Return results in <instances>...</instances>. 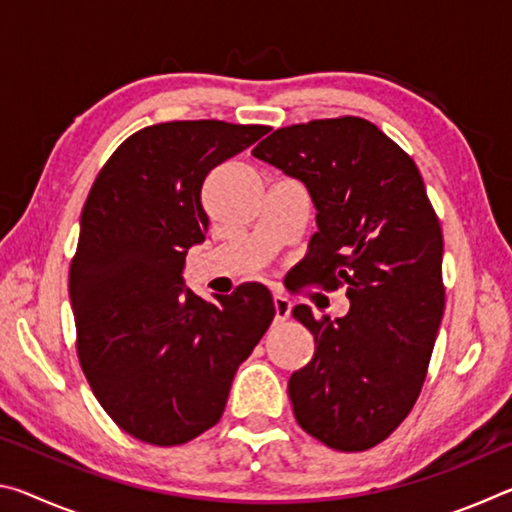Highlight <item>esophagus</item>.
I'll use <instances>...</instances> for the list:
<instances>
[{
    "instance_id": "esophagus-1",
    "label": "esophagus",
    "mask_w": 512,
    "mask_h": 512,
    "mask_svg": "<svg viewBox=\"0 0 512 512\" xmlns=\"http://www.w3.org/2000/svg\"><path fill=\"white\" fill-rule=\"evenodd\" d=\"M273 307H275V323H284L291 314V300L287 296H280L275 293L273 296Z\"/></svg>"
}]
</instances>
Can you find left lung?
<instances>
[{"label": "left lung", "instance_id": "obj_1", "mask_svg": "<svg viewBox=\"0 0 512 512\" xmlns=\"http://www.w3.org/2000/svg\"><path fill=\"white\" fill-rule=\"evenodd\" d=\"M253 155L307 187V282L350 300L334 320L293 307L316 341L289 379L293 413L327 447L363 452L400 427L427 377L445 309L438 216L415 162L361 117L277 128Z\"/></svg>", "mask_w": 512, "mask_h": 512}]
</instances>
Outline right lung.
<instances>
[{"label":"right lung","instance_id":"obj_1","mask_svg":"<svg viewBox=\"0 0 512 512\" xmlns=\"http://www.w3.org/2000/svg\"><path fill=\"white\" fill-rule=\"evenodd\" d=\"M266 133L216 119L142 128L103 164L83 205L69 268L76 352L103 411L142 443L183 445L214 427L275 316L262 284L207 302L183 277L210 225L207 173Z\"/></svg>","mask_w":512,"mask_h":512}]
</instances>
